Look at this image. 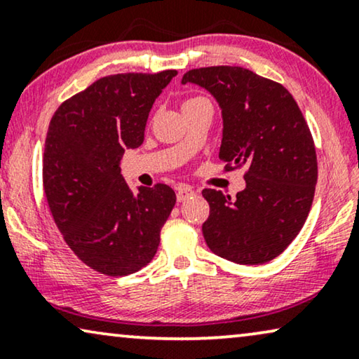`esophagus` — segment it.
Returning <instances> with one entry per match:
<instances>
[{
	"mask_svg": "<svg viewBox=\"0 0 359 359\" xmlns=\"http://www.w3.org/2000/svg\"><path fill=\"white\" fill-rule=\"evenodd\" d=\"M195 195V190L191 189L190 185H180L179 189H177V200L179 201H185V200H189V198H191V196Z\"/></svg>",
	"mask_w": 359,
	"mask_h": 359,
	"instance_id": "34e87169",
	"label": "esophagus"
}]
</instances>
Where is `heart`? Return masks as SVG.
<instances>
[{"label": "heart", "mask_w": 359, "mask_h": 359, "mask_svg": "<svg viewBox=\"0 0 359 359\" xmlns=\"http://www.w3.org/2000/svg\"><path fill=\"white\" fill-rule=\"evenodd\" d=\"M198 100H205V97H200V95H198V97H190V99L185 100L184 105L185 104H191V102H198Z\"/></svg>", "instance_id": "heart-1"}]
</instances>
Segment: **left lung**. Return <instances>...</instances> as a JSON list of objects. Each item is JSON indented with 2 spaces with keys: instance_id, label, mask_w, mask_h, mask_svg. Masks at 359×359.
Returning a JSON list of instances; mask_svg holds the SVG:
<instances>
[{
  "instance_id": "left-lung-1",
  "label": "left lung",
  "mask_w": 359,
  "mask_h": 359,
  "mask_svg": "<svg viewBox=\"0 0 359 359\" xmlns=\"http://www.w3.org/2000/svg\"><path fill=\"white\" fill-rule=\"evenodd\" d=\"M182 83L208 89L223 109L224 172L245 168V189L234 200L201 191L210 203L201 228L206 245L234 264H266L299 234L314 200L317 154L309 125L285 86L250 69L196 68Z\"/></svg>"
}]
</instances>
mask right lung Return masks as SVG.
Here are the masks:
<instances>
[{"label":"right lung","instance_id":"1","mask_svg":"<svg viewBox=\"0 0 359 359\" xmlns=\"http://www.w3.org/2000/svg\"><path fill=\"white\" fill-rule=\"evenodd\" d=\"M175 74L104 76L65 100L50 120L42 168L50 213L69 249L102 275L125 276L148 265L177 200L165 184L135 194L120 174L125 149L143 143L149 110Z\"/></svg>","mask_w":359,"mask_h":359}]
</instances>
